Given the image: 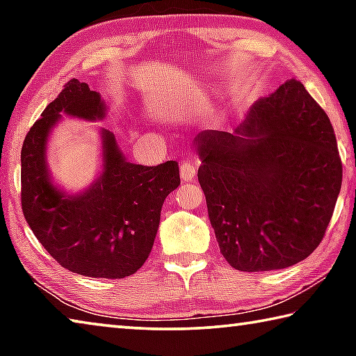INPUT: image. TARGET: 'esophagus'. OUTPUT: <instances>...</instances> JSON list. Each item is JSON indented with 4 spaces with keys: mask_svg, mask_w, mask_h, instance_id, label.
<instances>
[{
    "mask_svg": "<svg viewBox=\"0 0 356 356\" xmlns=\"http://www.w3.org/2000/svg\"><path fill=\"white\" fill-rule=\"evenodd\" d=\"M196 166H197V163L193 160H186L182 165H180L179 171H180V177H182L184 182H191V180L195 179Z\"/></svg>",
    "mask_w": 356,
    "mask_h": 356,
    "instance_id": "esophagus-1",
    "label": "esophagus"
}]
</instances>
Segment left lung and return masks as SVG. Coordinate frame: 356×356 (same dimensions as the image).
<instances>
[{"label":"left lung","mask_w":356,"mask_h":356,"mask_svg":"<svg viewBox=\"0 0 356 356\" xmlns=\"http://www.w3.org/2000/svg\"><path fill=\"white\" fill-rule=\"evenodd\" d=\"M197 180L222 257L242 272H270L322 242L341 191L333 125L298 80L252 105L227 134L196 136Z\"/></svg>","instance_id":"obj_1"}]
</instances>
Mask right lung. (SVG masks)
Listing matches in <instances>:
<instances>
[{"instance_id":"1","label":"right lung","mask_w":356,"mask_h":356,"mask_svg":"<svg viewBox=\"0 0 356 356\" xmlns=\"http://www.w3.org/2000/svg\"><path fill=\"white\" fill-rule=\"evenodd\" d=\"M61 113L97 120L105 118V104L74 78L29 129L22 147L23 215L64 268L91 278H125L149 257L161 206L180 185L179 165L130 163L111 131L102 130V176L78 195H67L53 185L45 160L48 135Z\"/></svg>"}]
</instances>
